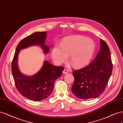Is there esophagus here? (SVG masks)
Instances as JSON below:
<instances>
[{
  "mask_svg": "<svg viewBox=\"0 0 123 123\" xmlns=\"http://www.w3.org/2000/svg\"><path fill=\"white\" fill-rule=\"evenodd\" d=\"M68 73V71L67 69H64L63 70V74H67Z\"/></svg>",
  "mask_w": 123,
  "mask_h": 123,
  "instance_id": "esophagus-1",
  "label": "esophagus"
}]
</instances>
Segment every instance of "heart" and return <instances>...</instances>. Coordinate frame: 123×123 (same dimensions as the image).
I'll return each mask as SVG.
<instances>
[{"mask_svg": "<svg viewBox=\"0 0 123 123\" xmlns=\"http://www.w3.org/2000/svg\"><path fill=\"white\" fill-rule=\"evenodd\" d=\"M95 45L90 39L80 36H71L62 40L60 46L52 48L51 56L55 62L64 63L69 55V61L74 67L82 68L88 64L94 55Z\"/></svg>", "mask_w": 123, "mask_h": 123, "instance_id": "heart-1", "label": "heart"}]
</instances>
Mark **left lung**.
<instances>
[{"label": "left lung", "mask_w": 123, "mask_h": 123, "mask_svg": "<svg viewBox=\"0 0 123 123\" xmlns=\"http://www.w3.org/2000/svg\"><path fill=\"white\" fill-rule=\"evenodd\" d=\"M100 51L93 61L86 68L74 71V95L80 99L95 98L106 89L112 72L111 54L106 42L100 40Z\"/></svg>", "instance_id": "obj_1"}]
</instances>
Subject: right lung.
<instances>
[{
    "mask_svg": "<svg viewBox=\"0 0 123 123\" xmlns=\"http://www.w3.org/2000/svg\"><path fill=\"white\" fill-rule=\"evenodd\" d=\"M47 32H36L26 37L17 45L12 63V73L15 86L18 92L28 99L40 101L49 96L53 91L55 80L62 75L64 68L54 66L47 60L40 70L32 76H26L20 71L18 65L20 50L31 46H39L45 54L49 49L45 45Z\"/></svg>",
    "mask_w": 123,
    "mask_h": 123,
    "instance_id": "right-lung-1",
    "label": "right lung"
}]
</instances>
